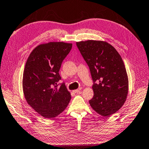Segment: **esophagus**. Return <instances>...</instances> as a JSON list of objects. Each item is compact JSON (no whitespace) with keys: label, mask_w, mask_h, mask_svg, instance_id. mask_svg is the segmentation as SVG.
Segmentation results:
<instances>
[{"label":"esophagus","mask_w":149,"mask_h":149,"mask_svg":"<svg viewBox=\"0 0 149 149\" xmlns=\"http://www.w3.org/2000/svg\"><path fill=\"white\" fill-rule=\"evenodd\" d=\"M81 88H79V89H77V90H74V91H73V92H74V93H81Z\"/></svg>","instance_id":"1"}]
</instances>
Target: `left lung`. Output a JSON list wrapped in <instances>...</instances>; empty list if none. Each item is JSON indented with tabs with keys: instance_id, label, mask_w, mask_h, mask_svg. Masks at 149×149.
Listing matches in <instances>:
<instances>
[{
	"instance_id": "1",
	"label": "left lung",
	"mask_w": 149,
	"mask_h": 149,
	"mask_svg": "<svg viewBox=\"0 0 149 149\" xmlns=\"http://www.w3.org/2000/svg\"><path fill=\"white\" fill-rule=\"evenodd\" d=\"M77 46L87 63L94 82V96L89 103L100 115H111L124 104L129 91L123 59L113 46L104 41H81Z\"/></svg>"
}]
</instances>
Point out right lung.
<instances>
[{"mask_svg": "<svg viewBox=\"0 0 149 149\" xmlns=\"http://www.w3.org/2000/svg\"><path fill=\"white\" fill-rule=\"evenodd\" d=\"M71 43L50 42L36 47L25 65L22 88L26 102L44 118H52L65 111L71 96L61 79V64L72 49Z\"/></svg>", "mask_w": 149, "mask_h": 149, "instance_id": "right-lung-1", "label": "right lung"}]
</instances>
